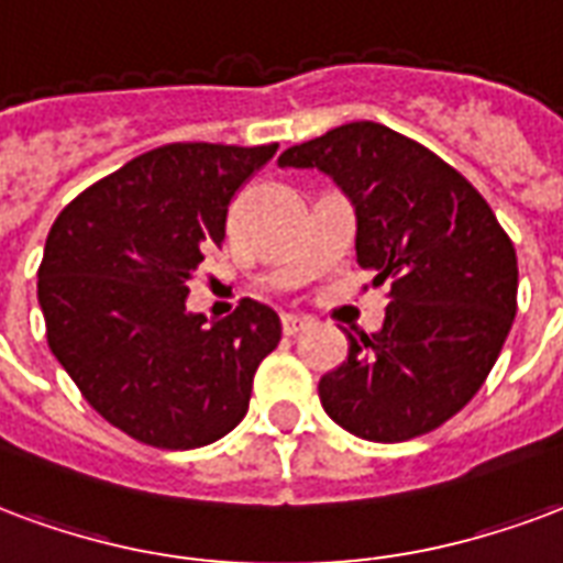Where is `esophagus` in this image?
Here are the masks:
<instances>
[{
  "instance_id": "1",
  "label": "esophagus",
  "mask_w": 563,
  "mask_h": 563,
  "mask_svg": "<svg viewBox=\"0 0 563 563\" xmlns=\"http://www.w3.org/2000/svg\"><path fill=\"white\" fill-rule=\"evenodd\" d=\"M310 324V319H303V316H292V313H286L283 316V334L286 336H295V334H301L303 328Z\"/></svg>"
}]
</instances>
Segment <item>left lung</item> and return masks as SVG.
<instances>
[{
  "instance_id": "8db88e82",
  "label": "left lung",
  "mask_w": 563,
  "mask_h": 563,
  "mask_svg": "<svg viewBox=\"0 0 563 563\" xmlns=\"http://www.w3.org/2000/svg\"><path fill=\"white\" fill-rule=\"evenodd\" d=\"M355 208L357 265L390 283L376 334L319 382L328 418L357 439L409 441L453 418L489 376L516 316V250L493 208L420 143L376 122L292 145Z\"/></svg>"
}]
</instances>
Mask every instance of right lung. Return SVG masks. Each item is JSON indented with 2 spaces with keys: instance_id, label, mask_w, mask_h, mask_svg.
Wrapping results in <instances>:
<instances>
[{
  "instance_id": "right-lung-1",
  "label": "right lung",
  "mask_w": 563,
  "mask_h": 563,
  "mask_svg": "<svg viewBox=\"0 0 563 563\" xmlns=\"http://www.w3.org/2000/svg\"><path fill=\"white\" fill-rule=\"evenodd\" d=\"M277 152L173 143L82 190L47 235L37 303L47 343L91 409L131 439L190 451L247 415L280 316L244 298L206 328L187 280L223 247L229 206Z\"/></svg>"
}]
</instances>
